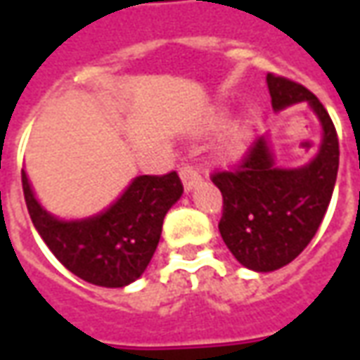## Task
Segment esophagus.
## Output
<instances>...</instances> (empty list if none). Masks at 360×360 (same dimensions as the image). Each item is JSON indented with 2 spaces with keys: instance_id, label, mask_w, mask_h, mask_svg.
Here are the masks:
<instances>
[{
  "instance_id": "1",
  "label": "esophagus",
  "mask_w": 360,
  "mask_h": 360,
  "mask_svg": "<svg viewBox=\"0 0 360 360\" xmlns=\"http://www.w3.org/2000/svg\"><path fill=\"white\" fill-rule=\"evenodd\" d=\"M179 175H181V181H183V187H185V191L195 188L196 185L202 181V175H200V172H198V167L191 164L181 165Z\"/></svg>"
}]
</instances>
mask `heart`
<instances>
[{
  "label": "heart",
  "instance_id": "obj_1",
  "mask_svg": "<svg viewBox=\"0 0 360 360\" xmlns=\"http://www.w3.org/2000/svg\"><path fill=\"white\" fill-rule=\"evenodd\" d=\"M245 141H247V129L245 127H237L233 129L229 136H227V152L229 154H237L241 152L243 146H245Z\"/></svg>",
  "mask_w": 360,
  "mask_h": 360
}]
</instances>
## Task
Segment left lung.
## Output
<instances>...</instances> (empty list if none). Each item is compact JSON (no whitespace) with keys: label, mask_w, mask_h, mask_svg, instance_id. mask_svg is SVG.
Returning a JSON list of instances; mask_svg holds the SVG:
<instances>
[{"label":"left lung","mask_w":360,"mask_h":360,"mask_svg":"<svg viewBox=\"0 0 360 360\" xmlns=\"http://www.w3.org/2000/svg\"><path fill=\"white\" fill-rule=\"evenodd\" d=\"M274 110L307 102L322 123L318 156L299 169H279L264 139L250 144L229 169L214 172L224 206L219 233L233 257L255 271H274L301 255L312 241L332 200L340 167V141L322 102L309 89L268 73Z\"/></svg>","instance_id":"8db88e82"}]
</instances>
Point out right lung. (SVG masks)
<instances>
[{
    "mask_svg": "<svg viewBox=\"0 0 360 360\" xmlns=\"http://www.w3.org/2000/svg\"><path fill=\"white\" fill-rule=\"evenodd\" d=\"M20 179L30 219L53 257L75 276L102 287L141 278L156 252L165 214L183 195L177 172L141 175L100 216L59 221L36 202L27 173Z\"/></svg>",
    "mask_w": 360,
    "mask_h": 360,
    "instance_id": "obj_1",
    "label": "right lung"
}]
</instances>
